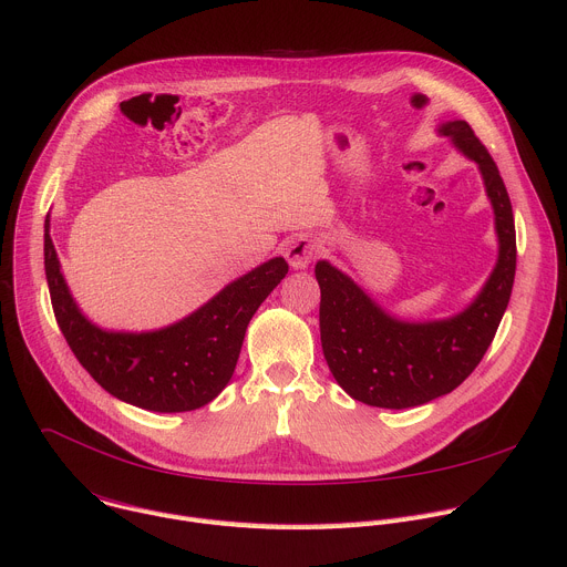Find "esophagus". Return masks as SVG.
<instances>
[{
	"label": "esophagus",
	"mask_w": 567,
	"mask_h": 567,
	"mask_svg": "<svg viewBox=\"0 0 567 567\" xmlns=\"http://www.w3.org/2000/svg\"><path fill=\"white\" fill-rule=\"evenodd\" d=\"M282 252L291 269H307L315 257L321 252V241L312 235H293L285 241Z\"/></svg>",
	"instance_id": "1"
}]
</instances>
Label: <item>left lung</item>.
Wrapping results in <instances>:
<instances>
[{"label":"left lung","mask_w":567,"mask_h":567,"mask_svg":"<svg viewBox=\"0 0 567 567\" xmlns=\"http://www.w3.org/2000/svg\"><path fill=\"white\" fill-rule=\"evenodd\" d=\"M436 131L482 174L495 215L497 262L471 305L434 321L398 319L328 260L317 262L326 362L350 398L371 406L409 409L454 391L482 362L516 278V226L497 165L468 122H445Z\"/></svg>","instance_id":"8db88e82"}]
</instances>
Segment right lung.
I'll list each match as a JSON object with an SVG mask.
<instances>
[{"mask_svg":"<svg viewBox=\"0 0 567 567\" xmlns=\"http://www.w3.org/2000/svg\"><path fill=\"white\" fill-rule=\"evenodd\" d=\"M287 271L285 257H274L172 326L148 332L104 330L79 310L44 221L47 285L72 352L111 395L161 414L198 409L226 389L252 315Z\"/></svg>","mask_w":567,"mask_h":567,"instance_id":"add662e5","label":"right lung"}]
</instances>
